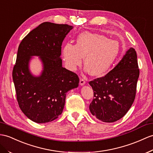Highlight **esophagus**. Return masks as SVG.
Wrapping results in <instances>:
<instances>
[{"label": "esophagus", "mask_w": 153, "mask_h": 153, "mask_svg": "<svg viewBox=\"0 0 153 153\" xmlns=\"http://www.w3.org/2000/svg\"><path fill=\"white\" fill-rule=\"evenodd\" d=\"M85 84V80L83 79H80V85H84Z\"/></svg>", "instance_id": "obj_1"}]
</instances>
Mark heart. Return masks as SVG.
<instances>
[{
  "instance_id": "b5f03b06",
  "label": "heart",
  "mask_w": 153,
  "mask_h": 153,
  "mask_svg": "<svg viewBox=\"0 0 153 153\" xmlns=\"http://www.w3.org/2000/svg\"><path fill=\"white\" fill-rule=\"evenodd\" d=\"M117 41L108 39L98 33L85 32L78 37L76 45L67 43L62 49V56L68 69L75 71L82 64L92 76L106 74L120 53Z\"/></svg>"
}]
</instances>
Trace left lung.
<instances>
[{
    "instance_id": "left-lung-1",
    "label": "left lung",
    "mask_w": 153,
    "mask_h": 153,
    "mask_svg": "<svg viewBox=\"0 0 153 153\" xmlns=\"http://www.w3.org/2000/svg\"><path fill=\"white\" fill-rule=\"evenodd\" d=\"M138 68L136 52L131 47L105 76L89 82L94 90L89 105L93 115L103 122L113 123L127 113L135 99Z\"/></svg>"
}]
</instances>
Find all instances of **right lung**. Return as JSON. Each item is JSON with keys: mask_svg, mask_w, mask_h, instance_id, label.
Returning <instances> with one entry per match:
<instances>
[{"mask_svg": "<svg viewBox=\"0 0 153 153\" xmlns=\"http://www.w3.org/2000/svg\"><path fill=\"white\" fill-rule=\"evenodd\" d=\"M72 26L45 22L30 32L18 48L12 76L20 109L38 123L53 121L64 110L66 94L79 86L76 73L62 67V44ZM32 55H38L44 70L34 77L28 68Z\"/></svg>", "mask_w": 153, "mask_h": 153, "instance_id": "right-lung-1", "label": "right lung"}]
</instances>
